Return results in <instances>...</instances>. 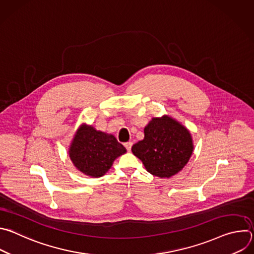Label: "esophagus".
I'll use <instances>...</instances> for the list:
<instances>
[{
    "instance_id": "esophagus-1",
    "label": "esophagus",
    "mask_w": 254,
    "mask_h": 254,
    "mask_svg": "<svg viewBox=\"0 0 254 254\" xmlns=\"http://www.w3.org/2000/svg\"><path fill=\"white\" fill-rule=\"evenodd\" d=\"M131 146H132V142H131V141H127V142H126V143H125V147H126V149H127L128 152L130 151Z\"/></svg>"
}]
</instances>
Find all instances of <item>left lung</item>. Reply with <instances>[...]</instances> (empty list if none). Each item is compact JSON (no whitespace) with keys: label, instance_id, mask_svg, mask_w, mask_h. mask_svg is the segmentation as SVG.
Returning a JSON list of instances; mask_svg holds the SVG:
<instances>
[{"label":"left lung","instance_id":"8db88e82","mask_svg":"<svg viewBox=\"0 0 254 254\" xmlns=\"http://www.w3.org/2000/svg\"><path fill=\"white\" fill-rule=\"evenodd\" d=\"M143 139L131 152L146 170L160 178H171L189 162L194 144L190 131L169 116L153 118L143 129Z\"/></svg>","mask_w":254,"mask_h":254}]
</instances>
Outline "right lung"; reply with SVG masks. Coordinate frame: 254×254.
Returning <instances> with one entry per match:
<instances>
[{
  "instance_id": "obj_1",
  "label": "right lung",
  "mask_w": 254,
  "mask_h": 254,
  "mask_svg": "<svg viewBox=\"0 0 254 254\" xmlns=\"http://www.w3.org/2000/svg\"><path fill=\"white\" fill-rule=\"evenodd\" d=\"M68 152L78 171L98 178L110 170L115 160L127 153V150L113 134L83 124L75 132Z\"/></svg>"
}]
</instances>
